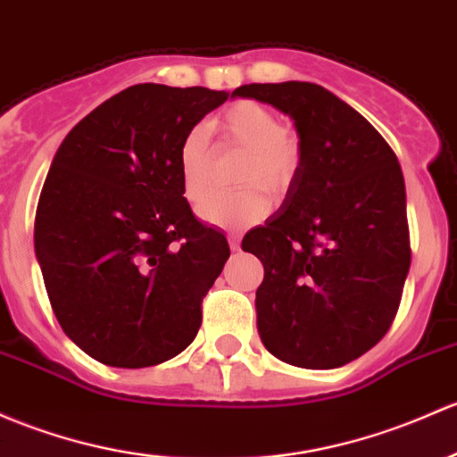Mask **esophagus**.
<instances>
[{"label": "esophagus", "instance_id": "obj_1", "mask_svg": "<svg viewBox=\"0 0 457 457\" xmlns=\"http://www.w3.org/2000/svg\"><path fill=\"white\" fill-rule=\"evenodd\" d=\"M228 241H229V247H232V252H238V249H241V237H238V234H229Z\"/></svg>", "mask_w": 457, "mask_h": 457}]
</instances>
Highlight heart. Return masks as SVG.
Wrapping results in <instances>:
<instances>
[{"instance_id":"obj_1","label":"heart","mask_w":457,"mask_h":457,"mask_svg":"<svg viewBox=\"0 0 457 457\" xmlns=\"http://www.w3.org/2000/svg\"><path fill=\"white\" fill-rule=\"evenodd\" d=\"M220 131L232 146L245 151L238 168V184L247 188L232 195H210L199 205V216L216 228L237 229L258 223L269 212V192H285L291 186L302 160L300 136L285 127L273 109L256 100H237L220 115ZM179 181L188 201H199L210 186L208 127L195 124L177 153Z\"/></svg>"}]
</instances>
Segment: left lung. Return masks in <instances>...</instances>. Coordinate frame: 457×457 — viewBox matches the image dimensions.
<instances>
[{"label":"left lung","instance_id":"obj_1","mask_svg":"<svg viewBox=\"0 0 457 457\" xmlns=\"http://www.w3.org/2000/svg\"><path fill=\"white\" fill-rule=\"evenodd\" d=\"M232 96L291 115L302 142L278 214L243 238L265 267L262 344L297 368L345 366L390 330L410 271L396 155L361 113L315 83H252Z\"/></svg>","mask_w":457,"mask_h":457}]
</instances>
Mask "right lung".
Segmentation results:
<instances>
[{
  "mask_svg": "<svg viewBox=\"0 0 457 457\" xmlns=\"http://www.w3.org/2000/svg\"><path fill=\"white\" fill-rule=\"evenodd\" d=\"M228 96L133 85L85 115L52 160L37 261L61 328L104 366H157L199 333L229 247L192 214L177 153Z\"/></svg>",
  "mask_w": 457,
  "mask_h": 457,
  "instance_id": "1",
  "label": "right lung"
}]
</instances>
